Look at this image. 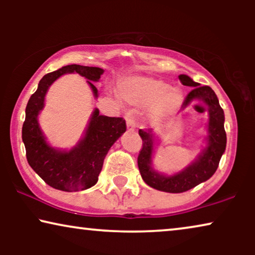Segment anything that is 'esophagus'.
<instances>
[{"label": "esophagus", "instance_id": "34e87169", "mask_svg": "<svg viewBox=\"0 0 255 255\" xmlns=\"http://www.w3.org/2000/svg\"><path fill=\"white\" fill-rule=\"evenodd\" d=\"M125 120H127V127L128 131H133L135 128V122L133 120V117L131 115H125Z\"/></svg>", "mask_w": 255, "mask_h": 255}]
</instances>
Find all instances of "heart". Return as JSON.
Returning a JSON list of instances; mask_svg holds the SVG:
<instances>
[{
    "mask_svg": "<svg viewBox=\"0 0 255 255\" xmlns=\"http://www.w3.org/2000/svg\"><path fill=\"white\" fill-rule=\"evenodd\" d=\"M121 95L134 106H151V115L155 118H166L174 114L183 102V93L169 87L161 80L135 78L121 87Z\"/></svg>",
    "mask_w": 255,
    "mask_h": 255,
    "instance_id": "b5f03b06",
    "label": "heart"
}]
</instances>
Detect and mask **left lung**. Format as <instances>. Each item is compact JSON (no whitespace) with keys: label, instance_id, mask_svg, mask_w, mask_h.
I'll list each match as a JSON object with an SVG mask.
<instances>
[{"label":"left lung","instance_id":"left-lung-1","mask_svg":"<svg viewBox=\"0 0 255 255\" xmlns=\"http://www.w3.org/2000/svg\"><path fill=\"white\" fill-rule=\"evenodd\" d=\"M179 79L183 86L194 87L188 93L183 102V109L194 102L204 103L209 109L208 124V146L202 154L191 165L182 172L172 176H166L153 170L152 153H153V134L152 131L139 130V135L142 140V146L138 155V167L142 180L146 184L154 189L166 193H184V191L196 187L214 175L218 168L219 160L226 147V133L224 128V111L219 106L218 99L214 90L209 86H200L194 82L188 75L181 74Z\"/></svg>","mask_w":255,"mask_h":255}]
</instances>
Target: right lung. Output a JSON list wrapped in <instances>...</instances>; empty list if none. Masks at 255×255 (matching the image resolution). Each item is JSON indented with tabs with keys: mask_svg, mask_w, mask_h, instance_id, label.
<instances>
[{
	"mask_svg": "<svg viewBox=\"0 0 255 255\" xmlns=\"http://www.w3.org/2000/svg\"><path fill=\"white\" fill-rule=\"evenodd\" d=\"M79 73L85 76L97 97L93 82L99 81L103 69L81 65H67L44 75L38 89L31 95L25 109L22 138L25 145L26 159L34 172L48 186L62 191H79L93 187L99 180L104 158L111 146L123 132L127 123L122 117H108L95 109L90 118L85 138L69 152L50 147L38 124V114L43 109L46 92L59 76L66 73Z\"/></svg>",
	"mask_w": 255,
	"mask_h": 255,
	"instance_id": "obj_1",
	"label": "right lung"
}]
</instances>
